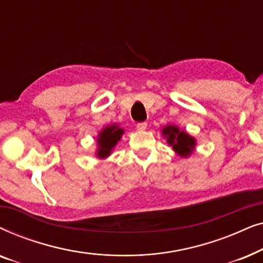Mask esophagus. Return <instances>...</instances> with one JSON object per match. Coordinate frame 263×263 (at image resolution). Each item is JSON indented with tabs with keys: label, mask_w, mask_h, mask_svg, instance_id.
Masks as SVG:
<instances>
[{
	"label": "esophagus",
	"mask_w": 263,
	"mask_h": 263,
	"mask_svg": "<svg viewBox=\"0 0 263 263\" xmlns=\"http://www.w3.org/2000/svg\"><path fill=\"white\" fill-rule=\"evenodd\" d=\"M136 128H138V130H140V132L146 130V129H147V123H146V122H141V123L136 124Z\"/></svg>",
	"instance_id": "esophagus-1"
}]
</instances>
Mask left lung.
Listing matches in <instances>:
<instances>
[{
	"label": "left lung",
	"mask_w": 263,
	"mask_h": 263,
	"mask_svg": "<svg viewBox=\"0 0 263 263\" xmlns=\"http://www.w3.org/2000/svg\"><path fill=\"white\" fill-rule=\"evenodd\" d=\"M161 135L181 158H188L195 151L196 139L183 129H179L178 125L166 124L161 129Z\"/></svg>",
	"instance_id": "left-lung-1"
}]
</instances>
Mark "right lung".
Segmentation results:
<instances>
[{"label":"right lung","mask_w":263,"mask_h":263,"mask_svg":"<svg viewBox=\"0 0 263 263\" xmlns=\"http://www.w3.org/2000/svg\"><path fill=\"white\" fill-rule=\"evenodd\" d=\"M123 134L124 129L121 128L120 124L112 123L105 125L97 135L96 157L98 159H106L107 157H110Z\"/></svg>","instance_id":"add662e5"}]
</instances>
